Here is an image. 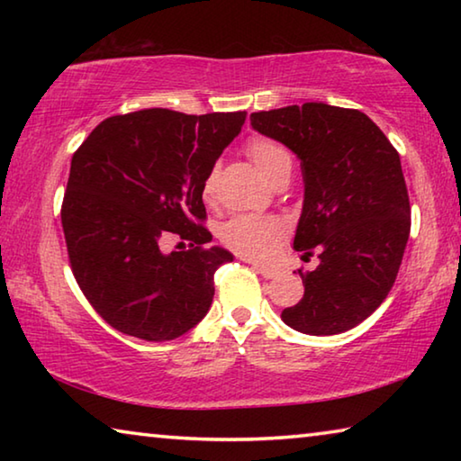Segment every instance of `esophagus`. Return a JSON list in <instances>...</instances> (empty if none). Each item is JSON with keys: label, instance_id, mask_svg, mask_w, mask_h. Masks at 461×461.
Listing matches in <instances>:
<instances>
[{"label": "esophagus", "instance_id": "esophagus-1", "mask_svg": "<svg viewBox=\"0 0 461 461\" xmlns=\"http://www.w3.org/2000/svg\"><path fill=\"white\" fill-rule=\"evenodd\" d=\"M252 268L258 272L260 276H264V278H275L278 272L275 270V268H268V267H264V264H256V262H252Z\"/></svg>", "mask_w": 461, "mask_h": 461}]
</instances>
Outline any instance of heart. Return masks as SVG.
<instances>
[{
  "label": "heart",
  "mask_w": 461,
  "mask_h": 461,
  "mask_svg": "<svg viewBox=\"0 0 461 461\" xmlns=\"http://www.w3.org/2000/svg\"><path fill=\"white\" fill-rule=\"evenodd\" d=\"M246 154L260 170L262 176L275 186L280 178L291 176L293 160L283 146L270 138H249ZM215 189V173L212 170L203 181V194L209 199ZM286 230L275 217L262 215H238L221 228L223 244L246 258L267 260L276 252L280 241L285 240Z\"/></svg>",
  "instance_id": "b5f03b06"
}]
</instances>
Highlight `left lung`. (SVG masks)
I'll return each mask as SVG.
<instances>
[{
	"instance_id": "8db88e82",
	"label": "left lung",
	"mask_w": 461,
	"mask_h": 461,
	"mask_svg": "<svg viewBox=\"0 0 461 461\" xmlns=\"http://www.w3.org/2000/svg\"><path fill=\"white\" fill-rule=\"evenodd\" d=\"M252 128L299 156L305 201L294 249L319 252L299 275L303 299L283 321L309 335L352 330L376 311L399 275L411 233L401 156L357 109L288 105L249 115Z\"/></svg>"
}]
</instances>
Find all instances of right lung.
Returning <instances> with one entry per match:
<instances>
[{
  "label": "right lung",
  "mask_w": 461,
  "mask_h": 461,
  "mask_svg": "<svg viewBox=\"0 0 461 461\" xmlns=\"http://www.w3.org/2000/svg\"><path fill=\"white\" fill-rule=\"evenodd\" d=\"M246 112L112 115L71 160L60 220L77 285L99 317L131 338L168 341L207 315L213 275L233 256L203 221V181ZM178 235L190 244L168 255Z\"/></svg>",
  "instance_id": "right-lung-1"
}]
</instances>
